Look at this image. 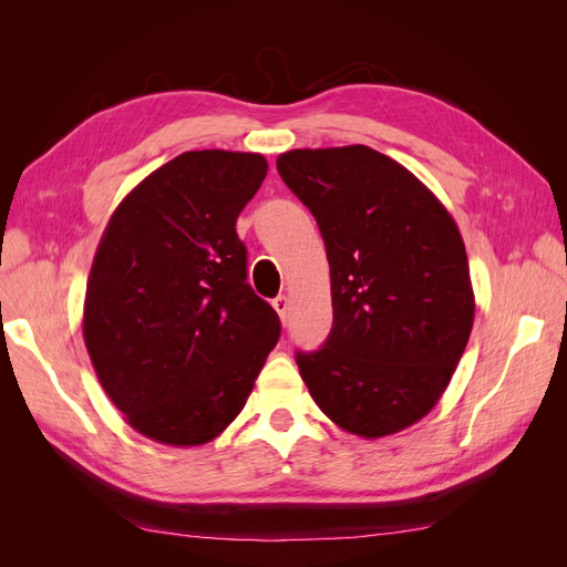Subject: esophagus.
<instances>
[{
	"mask_svg": "<svg viewBox=\"0 0 567 567\" xmlns=\"http://www.w3.org/2000/svg\"><path fill=\"white\" fill-rule=\"evenodd\" d=\"M271 305H274V310H277L279 319L286 323V319H288V310H290V302H288V298H286V296H279V298L274 300Z\"/></svg>",
	"mask_w": 567,
	"mask_h": 567,
	"instance_id": "obj_1",
	"label": "esophagus"
}]
</instances>
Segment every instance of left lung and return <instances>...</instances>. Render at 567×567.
<instances>
[{"label": "left lung", "mask_w": 567, "mask_h": 567, "mask_svg": "<svg viewBox=\"0 0 567 567\" xmlns=\"http://www.w3.org/2000/svg\"><path fill=\"white\" fill-rule=\"evenodd\" d=\"M277 169L315 215L331 267L333 326L296 362L342 431L383 437L421 421L473 329L468 257L447 208L369 146L296 148Z\"/></svg>", "instance_id": "left-lung-1"}]
</instances>
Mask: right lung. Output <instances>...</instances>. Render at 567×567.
<instances>
[{
    "label": "right lung",
    "instance_id": "right-lung-1",
    "mask_svg": "<svg viewBox=\"0 0 567 567\" xmlns=\"http://www.w3.org/2000/svg\"><path fill=\"white\" fill-rule=\"evenodd\" d=\"M260 153L186 151L136 184L96 248L82 333L99 383L142 435L194 447L241 414L281 333L255 296L236 217Z\"/></svg>",
    "mask_w": 567,
    "mask_h": 567
}]
</instances>
